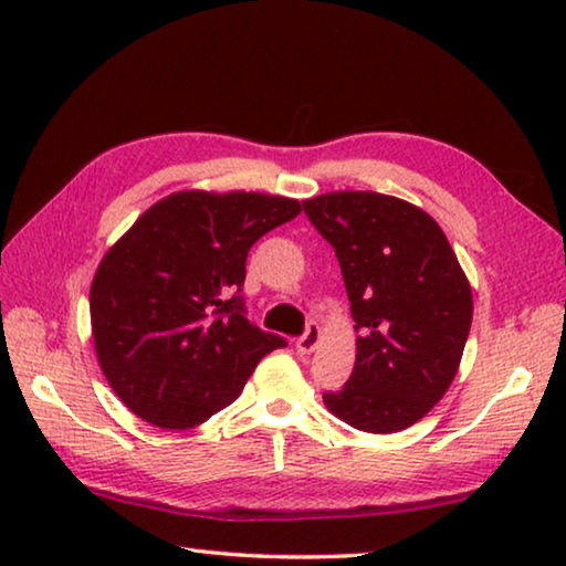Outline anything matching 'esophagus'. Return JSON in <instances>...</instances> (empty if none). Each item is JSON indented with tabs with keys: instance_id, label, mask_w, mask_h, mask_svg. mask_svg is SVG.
Listing matches in <instances>:
<instances>
[{
	"instance_id": "obj_1",
	"label": "esophagus",
	"mask_w": 566,
	"mask_h": 566,
	"mask_svg": "<svg viewBox=\"0 0 566 566\" xmlns=\"http://www.w3.org/2000/svg\"><path fill=\"white\" fill-rule=\"evenodd\" d=\"M319 337H322L319 324H317V322H312L310 327H306V332L302 334V337L294 342V347H296V352H300V354H312L314 349H317Z\"/></svg>"
}]
</instances>
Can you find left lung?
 Instances as JSON below:
<instances>
[{"label":"left lung","mask_w":566,"mask_h":566,"mask_svg":"<svg viewBox=\"0 0 566 566\" xmlns=\"http://www.w3.org/2000/svg\"><path fill=\"white\" fill-rule=\"evenodd\" d=\"M304 214L337 254L357 329V361L324 405L371 434L407 429L432 409L462 361L472 286L424 209L379 191H329Z\"/></svg>","instance_id":"obj_1"}]
</instances>
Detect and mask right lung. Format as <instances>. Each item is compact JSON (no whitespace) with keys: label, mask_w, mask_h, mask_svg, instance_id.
I'll return each mask as SVG.
<instances>
[{"label":"right lung","mask_w":566,"mask_h":566,"mask_svg":"<svg viewBox=\"0 0 566 566\" xmlns=\"http://www.w3.org/2000/svg\"><path fill=\"white\" fill-rule=\"evenodd\" d=\"M300 212L260 191H175L104 254L90 290L94 349L134 415L159 429L202 424L286 347L249 324L242 286L252 244Z\"/></svg>","instance_id":"obj_1"}]
</instances>
